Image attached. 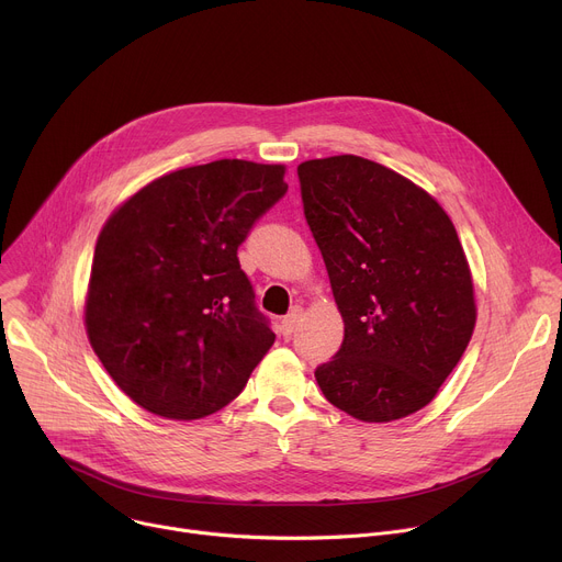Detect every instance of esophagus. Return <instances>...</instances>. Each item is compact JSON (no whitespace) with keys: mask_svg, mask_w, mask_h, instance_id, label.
<instances>
[{"mask_svg":"<svg viewBox=\"0 0 562 562\" xmlns=\"http://www.w3.org/2000/svg\"><path fill=\"white\" fill-rule=\"evenodd\" d=\"M299 319H301V308H299V306H294V308L283 317V322H281V330H283V335H285V337H288V335H292V333L296 330Z\"/></svg>","mask_w":562,"mask_h":562,"instance_id":"34e87169","label":"esophagus"}]
</instances>
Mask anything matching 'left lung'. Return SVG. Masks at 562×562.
Masks as SVG:
<instances>
[{"label":"left lung","mask_w":562,"mask_h":562,"mask_svg":"<svg viewBox=\"0 0 562 562\" xmlns=\"http://www.w3.org/2000/svg\"><path fill=\"white\" fill-rule=\"evenodd\" d=\"M296 176L344 319L319 390L358 420L409 416L437 396L477 319L457 229L435 198L371 159H311Z\"/></svg>","instance_id":"obj_1"}]
</instances>
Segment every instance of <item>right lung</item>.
I'll list each match as a JSON object with an SVG mask.
<instances>
[{"label": "right lung", "instance_id": "obj_1", "mask_svg": "<svg viewBox=\"0 0 562 562\" xmlns=\"http://www.w3.org/2000/svg\"><path fill=\"white\" fill-rule=\"evenodd\" d=\"M285 166L218 159L150 182L105 223L85 326L105 371L176 420L229 405L274 344L238 247L288 191Z\"/></svg>", "mask_w": 562, "mask_h": 562}]
</instances>
